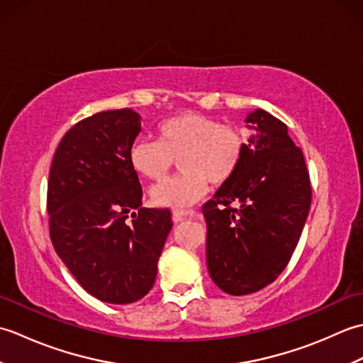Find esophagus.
Here are the masks:
<instances>
[{"label":"esophagus","instance_id":"1","mask_svg":"<svg viewBox=\"0 0 363 363\" xmlns=\"http://www.w3.org/2000/svg\"><path fill=\"white\" fill-rule=\"evenodd\" d=\"M195 212L194 211H173V221L174 223H181L184 220H189V218H194L195 217Z\"/></svg>","mask_w":363,"mask_h":363}]
</instances>
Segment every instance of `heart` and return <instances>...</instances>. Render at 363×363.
Masks as SVG:
<instances>
[{
	"mask_svg": "<svg viewBox=\"0 0 363 363\" xmlns=\"http://www.w3.org/2000/svg\"><path fill=\"white\" fill-rule=\"evenodd\" d=\"M157 140L138 138L129 150V164L135 173L151 181L164 177L174 159L181 174L151 189L154 204L172 209L194 206L215 186L233 179L246 151L240 129L223 125L217 118L184 112L157 125Z\"/></svg>",
	"mask_w": 363,
	"mask_h": 363,
	"instance_id": "heart-1",
	"label": "heart"
}]
</instances>
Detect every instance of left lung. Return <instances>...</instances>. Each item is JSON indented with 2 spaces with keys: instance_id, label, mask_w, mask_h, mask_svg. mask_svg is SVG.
Segmentation results:
<instances>
[{
  "instance_id": "obj_1",
  "label": "left lung",
  "mask_w": 363,
  "mask_h": 363,
  "mask_svg": "<svg viewBox=\"0 0 363 363\" xmlns=\"http://www.w3.org/2000/svg\"><path fill=\"white\" fill-rule=\"evenodd\" d=\"M245 123L250 137L240 168L203 206L209 274L234 296L264 289L284 272L312 201L303 151L287 126L264 109Z\"/></svg>"
}]
</instances>
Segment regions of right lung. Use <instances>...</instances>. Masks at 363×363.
I'll return each mask as SVG.
<instances>
[{"label": "right lung", "mask_w": 363, "mask_h": 363, "mask_svg": "<svg viewBox=\"0 0 363 363\" xmlns=\"http://www.w3.org/2000/svg\"><path fill=\"white\" fill-rule=\"evenodd\" d=\"M140 120L134 111L118 109L76 123L50 169L46 207L54 250L84 290L111 304L135 303L152 289L173 226L168 209L142 207V186L129 164ZM128 213L133 223L125 221Z\"/></svg>", "instance_id": "obj_1"}]
</instances>
